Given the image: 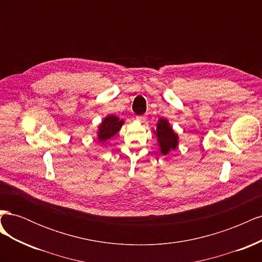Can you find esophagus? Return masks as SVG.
Instances as JSON below:
<instances>
[{
	"label": "esophagus",
	"instance_id": "esophagus-1",
	"mask_svg": "<svg viewBox=\"0 0 262 262\" xmlns=\"http://www.w3.org/2000/svg\"><path fill=\"white\" fill-rule=\"evenodd\" d=\"M137 120L140 121V122H145L146 118H145V116H138V117H137Z\"/></svg>",
	"mask_w": 262,
	"mask_h": 262
}]
</instances>
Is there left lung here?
I'll use <instances>...</instances> for the list:
<instances>
[{
	"label": "left lung",
	"instance_id": "left-lung-1",
	"mask_svg": "<svg viewBox=\"0 0 262 262\" xmlns=\"http://www.w3.org/2000/svg\"><path fill=\"white\" fill-rule=\"evenodd\" d=\"M154 133L157 137L160 149L163 155H167L170 150H173L178 146V136L175 131L172 130L170 124L166 119L161 118L157 122L156 130Z\"/></svg>",
	"mask_w": 262,
	"mask_h": 262
}]
</instances>
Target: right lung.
Masks as SVG:
<instances>
[{"mask_svg":"<svg viewBox=\"0 0 262 262\" xmlns=\"http://www.w3.org/2000/svg\"><path fill=\"white\" fill-rule=\"evenodd\" d=\"M123 122L124 121L120 120V118H118L117 116H114V115L106 117L98 125V131H97L98 140L100 142H105L110 138L116 136V134L120 131Z\"/></svg>","mask_w":262,"mask_h":262,"instance_id":"right-lung-1","label":"right lung"}]
</instances>
